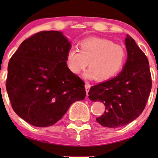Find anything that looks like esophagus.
Instances as JSON below:
<instances>
[{"label":"esophagus","mask_w":158,"mask_h":158,"mask_svg":"<svg viewBox=\"0 0 158 158\" xmlns=\"http://www.w3.org/2000/svg\"><path fill=\"white\" fill-rule=\"evenodd\" d=\"M85 87V91H86V93H87V96H88V93L89 92V89H90V87H91V85H90L89 83H87V82H86Z\"/></svg>","instance_id":"1"}]
</instances>
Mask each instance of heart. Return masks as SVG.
<instances>
[{"label": "heart", "mask_w": 158, "mask_h": 158, "mask_svg": "<svg viewBox=\"0 0 158 158\" xmlns=\"http://www.w3.org/2000/svg\"><path fill=\"white\" fill-rule=\"evenodd\" d=\"M127 58L123 47L103 38H89L78 43V51L70 49L65 57V65L73 75L80 74L89 62L85 76L89 79L106 81L123 69Z\"/></svg>", "instance_id": "heart-1"}]
</instances>
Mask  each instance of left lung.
Returning <instances> with one entry per match:
<instances>
[{
	"instance_id": "obj_1",
	"label": "left lung",
	"mask_w": 158,
	"mask_h": 158,
	"mask_svg": "<svg viewBox=\"0 0 158 158\" xmlns=\"http://www.w3.org/2000/svg\"><path fill=\"white\" fill-rule=\"evenodd\" d=\"M127 59L123 69L115 77L92 86L89 98L101 101L104 115L96 118L103 127L116 128L138 118L146 107L152 87L149 61L135 40L125 39Z\"/></svg>"
}]
</instances>
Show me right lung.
Instances as JSON below:
<instances>
[{
  "mask_svg": "<svg viewBox=\"0 0 158 158\" xmlns=\"http://www.w3.org/2000/svg\"><path fill=\"white\" fill-rule=\"evenodd\" d=\"M70 48L62 32L44 31L25 40L8 62L6 90L12 109L33 126L54 125L85 97L84 81L65 65Z\"/></svg>",
  "mask_w": 158,
  "mask_h": 158,
  "instance_id": "1",
  "label": "right lung"
}]
</instances>
